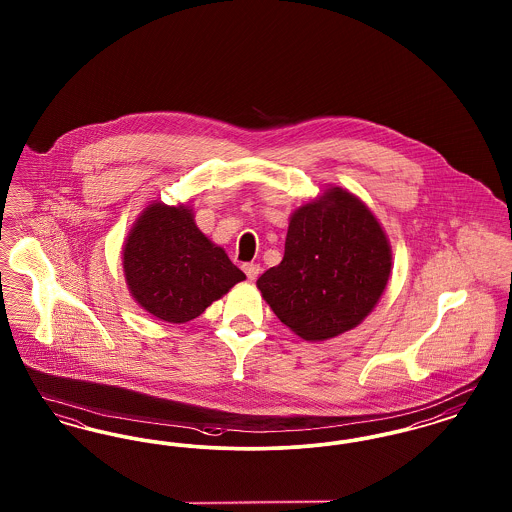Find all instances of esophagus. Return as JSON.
Listing matches in <instances>:
<instances>
[{"mask_svg":"<svg viewBox=\"0 0 512 512\" xmlns=\"http://www.w3.org/2000/svg\"><path fill=\"white\" fill-rule=\"evenodd\" d=\"M245 276L253 282V280H257V276L261 274V267L259 265H255V263H245L244 267Z\"/></svg>","mask_w":512,"mask_h":512,"instance_id":"esophagus-1","label":"esophagus"}]
</instances>
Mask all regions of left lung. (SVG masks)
I'll return each instance as SVG.
<instances>
[{
    "label": "left lung",
    "mask_w": 512,
    "mask_h": 512,
    "mask_svg": "<svg viewBox=\"0 0 512 512\" xmlns=\"http://www.w3.org/2000/svg\"><path fill=\"white\" fill-rule=\"evenodd\" d=\"M391 274V245L365 201L340 186L297 207L284 259L257 288L293 334L324 341L353 330L378 305Z\"/></svg>",
    "instance_id": "1"
}]
</instances>
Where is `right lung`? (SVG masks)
<instances>
[{
  "label": "right lung",
  "mask_w": 512,
  "mask_h": 512,
  "mask_svg": "<svg viewBox=\"0 0 512 512\" xmlns=\"http://www.w3.org/2000/svg\"><path fill=\"white\" fill-rule=\"evenodd\" d=\"M132 299L159 320L184 324L230 292L245 274L195 224L190 205L149 203L122 247Z\"/></svg>",
  "instance_id": "obj_1"
}]
</instances>
